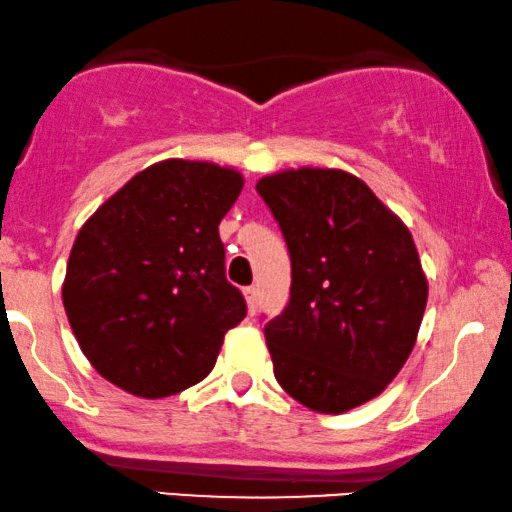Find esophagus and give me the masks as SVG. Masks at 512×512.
I'll return each mask as SVG.
<instances>
[{"instance_id": "34e87169", "label": "esophagus", "mask_w": 512, "mask_h": 512, "mask_svg": "<svg viewBox=\"0 0 512 512\" xmlns=\"http://www.w3.org/2000/svg\"><path fill=\"white\" fill-rule=\"evenodd\" d=\"M244 299H246V306H249V313L254 315L256 308H258V289L256 287H246L244 289Z\"/></svg>"}]
</instances>
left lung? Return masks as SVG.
I'll return each mask as SVG.
<instances>
[{"label":"left lung","mask_w":512,"mask_h":512,"mask_svg":"<svg viewBox=\"0 0 512 512\" xmlns=\"http://www.w3.org/2000/svg\"><path fill=\"white\" fill-rule=\"evenodd\" d=\"M256 192L292 258L289 304L263 327L275 380L318 413L375 399L408 361L427 306L408 227L344 170H285Z\"/></svg>","instance_id":"left-lung-1"}]
</instances>
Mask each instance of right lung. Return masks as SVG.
<instances>
[{"instance_id":"right-lung-1","label":"right lung","mask_w":512,"mask_h":512,"mask_svg":"<svg viewBox=\"0 0 512 512\" xmlns=\"http://www.w3.org/2000/svg\"><path fill=\"white\" fill-rule=\"evenodd\" d=\"M242 187L232 168L168 159L80 227L63 308L87 361L111 384L163 399L213 370L225 332L246 315L218 235Z\"/></svg>"}]
</instances>
